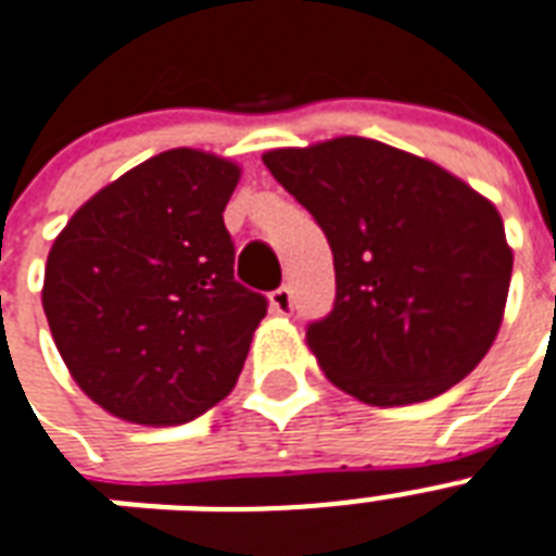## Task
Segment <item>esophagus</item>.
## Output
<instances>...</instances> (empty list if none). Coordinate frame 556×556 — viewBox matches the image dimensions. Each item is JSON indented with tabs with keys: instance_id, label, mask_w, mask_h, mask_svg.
Wrapping results in <instances>:
<instances>
[{
	"instance_id": "esophagus-1",
	"label": "esophagus",
	"mask_w": 556,
	"mask_h": 556,
	"mask_svg": "<svg viewBox=\"0 0 556 556\" xmlns=\"http://www.w3.org/2000/svg\"><path fill=\"white\" fill-rule=\"evenodd\" d=\"M269 307L278 316H290L292 313V292L287 287H278L275 292H269Z\"/></svg>"
}]
</instances>
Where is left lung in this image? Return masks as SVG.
<instances>
[{"label":"left lung","mask_w":556,"mask_h":556,"mask_svg":"<svg viewBox=\"0 0 556 556\" xmlns=\"http://www.w3.org/2000/svg\"><path fill=\"white\" fill-rule=\"evenodd\" d=\"M264 165L333 252L337 301L307 327V345L337 389L368 406H408L484 359L514 269L488 197L429 159L359 136L266 150Z\"/></svg>","instance_id":"8db88e82"}]
</instances>
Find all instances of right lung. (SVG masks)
Instances as JSON below:
<instances>
[{"instance_id": "right-lung-1", "label": "right lung", "mask_w": 556, "mask_h": 556, "mask_svg": "<svg viewBox=\"0 0 556 556\" xmlns=\"http://www.w3.org/2000/svg\"><path fill=\"white\" fill-rule=\"evenodd\" d=\"M240 165L176 148L86 200L46 264L42 309L68 374L110 415L188 424L238 382L266 299L235 281L223 211Z\"/></svg>"}]
</instances>
